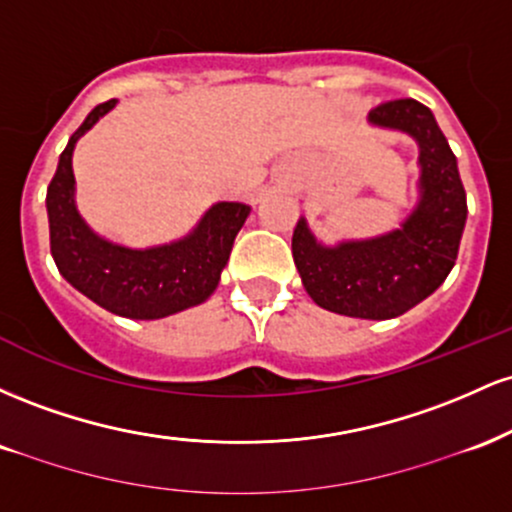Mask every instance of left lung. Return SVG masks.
Instances as JSON below:
<instances>
[{
  "mask_svg": "<svg viewBox=\"0 0 512 512\" xmlns=\"http://www.w3.org/2000/svg\"><path fill=\"white\" fill-rule=\"evenodd\" d=\"M368 125L407 134L419 146V199L399 228L383 236L325 245L301 216L293 262L308 296L330 313L390 320L431 296L455 267L467 221L457 158L436 117L414 98L387 101Z\"/></svg>",
  "mask_w": 512,
  "mask_h": 512,
  "instance_id": "8db88e82",
  "label": "left lung"
}]
</instances>
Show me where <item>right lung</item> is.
I'll list each match as a JSON object with an SVG mask.
<instances>
[{
    "mask_svg": "<svg viewBox=\"0 0 512 512\" xmlns=\"http://www.w3.org/2000/svg\"><path fill=\"white\" fill-rule=\"evenodd\" d=\"M115 103L113 98L96 105L62 151L45 197L50 252L64 279L93 303L120 317L158 320L195 308L216 291L252 209L243 202H216L187 236L151 248H127L93 231L76 207L72 156L76 142Z\"/></svg>",
    "mask_w": 512,
    "mask_h": 512,
    "instance_id": "right-lung-1",
    "label": "right lung"
}]
</instances>
